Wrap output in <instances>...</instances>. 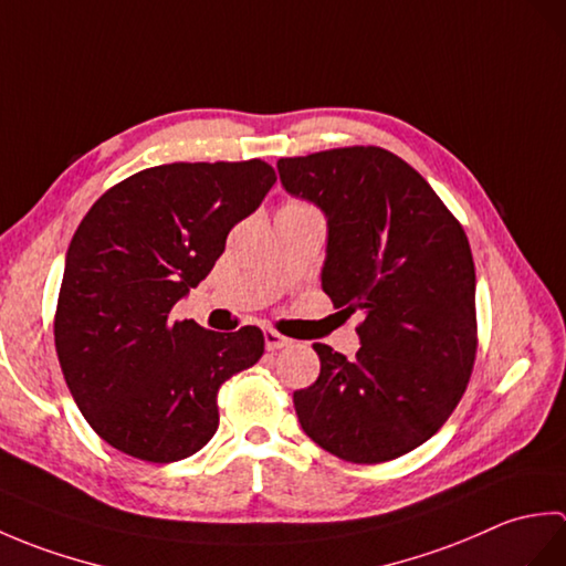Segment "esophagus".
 <instances>
[{"instance_id":"esophagus-1","label":"esophagus","mask_w":566,"mask_h":566,"mask_svg":"<svg viewBox=\"0 0 566 566\" xmlns=\"http://www.w3.org/2000/svg\"><path fill=\"white\" fill-rule=\"evenodd\" d=\"M264 345H268V350H282V347H286V345H292V340L286 338V335H282V333H276L274 328H268L264 331Z\"/></svg>"}]
</instances>
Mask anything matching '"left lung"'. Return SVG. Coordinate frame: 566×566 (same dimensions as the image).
Masks as SVG:
<instances>
[{"mask_svg":"<svg viewBox=\"0 0 566 566\" xmlns=\"http://www.w3.org/2000/svg\"><path fill=\"white\" fill-rule=\"evenodd\" d=\"M284 189L328 219L323 292L363 311L347 359L316 343L321 375L294 391L306 436L355 464H379L436 436L476 357V274L462 223L411 165L377 146L280 158Z\"/></svg>","mask_w":566,"mask_h":566,"instance_id":"left-lung-1","label":"left lung"}]
</instances>
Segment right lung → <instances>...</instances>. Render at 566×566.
<instances>
[{
  "mask_svg": "<svg viewBox=\"0 0 566 566\" xmlns=\"http://www.w3.org/2000/svg\"><path fill=\"white\" fill-rule=\"evenodd\" d=\"M274 182L258 158L158 165L106 189L77 226L55 350L84 420L118 452L155 464L199 452L219 428L221 384L262 357L260 328L216 333L170 311Z\"/></svg>",
  "mask_w": 566,
  "mask_h": 566,
  "instance_id": "add662e5",
  "label": "right lung"
}]
</instances>
